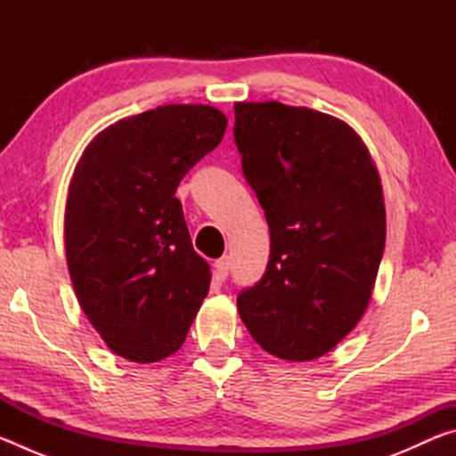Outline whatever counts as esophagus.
<instances>
[{
	"label": "esophagus",
	"instance_id": "obj_1",
	"mask_svg": "<svg viewBox=\"0 0 456 456\" xmlns=\"http://www.w3.org/2000/svg\"><path fill=\"white\" fill-rule=\"evenodd\" d=\"M215 273H217L219 280H225V277L229 275V257H221L215 261Z\"/></svg>",
	"mask_w": 456,
	"mask_h": 456
}]
</instances>
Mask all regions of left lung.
I'll return each instance as SVG.
<instances>
[{
	"label": "left lung",
	"instance_id": "8db88e82",
	"mask_svg": "<svg viewBox=\"0 0 456 456\" xmlns=\"http://www.w3.org/2000/svg\"><path fill=\"white\" fill-rule=\"evenodd\" d=\"M243 175L272 237L261 281L239 293L245 328L289 362L328 354L372 297L386 241L382 183L344 120L305 106L235 104Z\"/></svg>",
	"mask_w": 456,
	"mask_h": 456
}]
</instances>
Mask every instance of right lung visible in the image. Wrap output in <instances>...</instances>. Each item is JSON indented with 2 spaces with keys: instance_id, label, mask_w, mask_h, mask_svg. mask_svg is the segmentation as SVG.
I'll return each mask as SVG.
<instances>
[{
  "instance_id": "right-lung-1",
  "label": "right lung",
  "mask_w": 456,
  "mask_h": 456,
  "mask_svg": "<svg viewBox=\"0 0 456 456\" xmlns=\"http://www.w3.org/2000/svg\"><path fill=\"white\" fill-rule=\"evenodd\" d=\"M225 128L215 106H157L106 126L76 165L68 272L82 312L120 358L171 356L209 293V264L192 249L175 192Z\"/></svg>"
}]
</instances>
